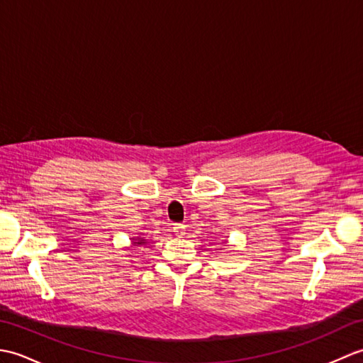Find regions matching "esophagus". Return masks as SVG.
<instances>
[{"instance_id": "obj_1", "label": "esophagus", "mask_w": 363, "mask_h": 363, "mask_svg": "<svg viewBox=\"0 0 363 363\" xmlns=\"http://www.w3.org/2000/svg\"><path fill=\"white\" fill-rule=\"evenodd\" d=\"M173 233L176 235H184V234H186V226H184V225H174L173 226Z\"/></svg>"}]
</instances>
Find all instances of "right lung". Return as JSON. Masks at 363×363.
I'll return each instance as SVG.
<instances>
[{
	"instance_id": "right-lung-1",
	"label": "right lung",
	"mask_w": 363,
	"mask_h": 363,
	"mask_svg": "<svg viewBox=\"0 0 363 363\" xmlns=\"http://www.w3.org/2000/svg\"><path fill=\"white\" fill-rule=\"evenodd\" d=\"M133 243H134L135 246H140V245H145L146 240H145V238H140V237H137V238L134 237V238H133Z\"/></svg>"
}]
</instances>
